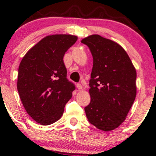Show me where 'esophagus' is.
<instances>
[{
	"label": "esophagus",
	"mask_w": 156,
	"mask_h": 156,
	"mask_svg": "<svg viewBox=\"0 0 156 156\" xmlns=\"http://www.w3.org/2000/svg\"><path fill=\"white\" fill-rule=\"evenodd\" d=\"M77 88L78 89H83V87H82V85L80 83H78L77 84Z\"/></svg>",
	"instance_id": "esophagus-1"
}]
</instances>
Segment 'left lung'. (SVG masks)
Masks as SVG:
<instances>
[{
    "mask_svg": "<svg viewBox=\"0 0 156 156\" xmlns=\"http://www.w3.org/2000/svg\"><path fill=\"white\" fill-rule=\"evenodd\" d=\"M90 49L93 67L89 80L91 101L85 107L91 124L111 131L126 119L136 96V70L120 44L98 34L81 40Z\"/></svg>",
    "mask_w": 156,
    "mask_h": 156,
    "instance_id": "8db88e82",
    "label": "left lung"
}]
</instances>
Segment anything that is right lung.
Returning <instances> with one entry per match:
<instances>
[{"mask_svg":"<svg viewBox=\"0 0 156 156\" xmlns=\"http://www.w3.org/2000/svg\"><path fill=\"white\" fill-rule=\"evenodd\" d=\"M78 39L71 34L48 35L23 56L17 87L26 112L42 125L58 121L75 86L67 79L64 53Z\"/></svg>","mask_w":156,"mask_h":156,"instance_id":"1","label":"right lung"}]
</instances>
